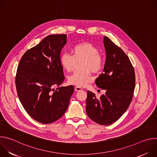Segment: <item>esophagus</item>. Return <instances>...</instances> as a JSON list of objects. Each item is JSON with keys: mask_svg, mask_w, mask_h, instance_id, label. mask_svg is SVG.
<instances>
[{"mask_svg": "<svg viewBox=\"0 0 157 157\" xmlns=\"http://www.w3.org/2000/svg\"><path fill=\"white\" fill-rule=\"evenodd\" d=\"M75 91H82V88L81 87H78V86H76L75 87Z\"/></svg>", "mask_w": 157, "mask_h": 157, "instance_id": "esophagus-1", "label": "esophagus"}]
</instances>
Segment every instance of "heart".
<instances>
[{"label":"heart","instance_id":"1","mask_svg":"<svg viewBox=\"0 0 157 157\" xmlns=\"http://www.w3.org/2000/svg\"><path fill=\"white\" fill-rule=\"evenodd\" d=\"M72 55L64 53L59 57L60 64L66 71L73 70L75 62L83 59L81 65V71L75 72L69 76L68 81L71 84L83 87L93 80L91 71L99 73L104 68V60L99 54V50L89 42L76 44L71 48Z\"/></svg>","mask_w":157,"mask_h":157}]
</instances>
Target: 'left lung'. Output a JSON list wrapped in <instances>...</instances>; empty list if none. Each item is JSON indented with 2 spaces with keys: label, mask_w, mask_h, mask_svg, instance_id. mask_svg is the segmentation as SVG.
Wrapping results in <instances>:
<instances>
[{
  "label": "left lung",
  "mask_w": 157,
  "mask_h": 157,
  "mask_svg": "<svg viewBox=\"0 0 157 157\" xmlns=\"http://www.w3.org/2000/svg\"><path fill=\"white\" fill-rule=\"evenodd\" d=\"M106 59L102 73L96 79L98 87L105 89L99 99L87 91L86 113L94 122L102 125L117 121L128 109L136 86L133 67L124 51L104 36Z\"/></svg>",
  "instance_id": "1"
}]
</instances>
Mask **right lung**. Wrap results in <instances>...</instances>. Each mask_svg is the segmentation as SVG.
Listing matches in <instances>:
<instances>
[{
    "instance_id": "right-lung-1",
    "label": "right lung",
    "mask_w": 157,
    "mask_h": 157,
    "mask_svg": "<svg viewBox=\"0 0 157 157\" xmlns=\"http://www.w3.org/2000/svg\"><path fill=\"white\" fill-rule=\"evenodd\" d=\"M66 37L47 36L24 53L17 68L15 84L20 102L30 117L42 124L61 118L74 93L73 86L59 87L64 80L59 57Z\"/></svg>"
}]
</instances>
